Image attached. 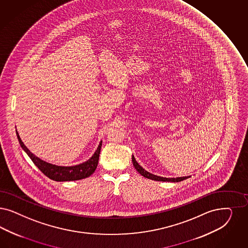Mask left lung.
Wrapping results in <instances>:
<instances>
[{
    "label": "left lung",
    "instance_id": "obj_1",
    "mask_svg": "<svg viewBox=\"0 0 248 248\" xmlns=\"http://www.w3.org/2000/svg\"><path fill=\"white\" fill-rule=\"evenodd\" d=\"M132 161L134 164V167L135 169L138 171V173H140L143 177H145L146 179H149V180H156V181H170V182H179V181H182V180H187L188 178H190V176H187V177H180V178H163V177H159V176H156V175H153L149 172L145 170L137 162L135 156L133 155L132 156Z\"/></svg>",
    "mask_w": 248,
    "mask_h": 248
}]
</instances>
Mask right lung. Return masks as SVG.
<instances>
[{
	"label": "right lung",
	"mask_w": 248,
	"mask_h": 248,
	"mask_svg": "<svg viewBox=\"0 0 248 248\" xmlns=\"http://www.w3.org/2000/svg\"><path fill=\"white\" fill-rule=\"evenodd\" d=\"M16 135H17L18 141L20 143V145L26 151V154L28 155V156L32 159L34 165L41 170V172H43L44 174L46 177H48L50 180H55V181L82 180L90 177L98 166L99 156H100V152L102 148V141L100 142V144L97 147V150L93 155V156L86 162L78 164L76 166L61 167V166H57L50 163L46 162L42 159L38 158L37 156H35L34 154H32L30 150L22 142L21 138L19 137L17 130H16Z\"/></svg>",
	"instance_id": "1"
}]
</instances>
